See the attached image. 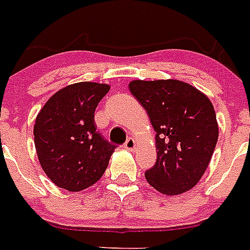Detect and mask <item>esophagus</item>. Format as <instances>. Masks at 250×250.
I'll return each mask as SVG.
<instances>
[{
	"label": "esophagus",
	"instance_id": "esophagus-1",
	"mask_svg": "<svg viewBox=\"0 0 250 250\" xmlns=\"http://www.w3.org/2000/svg\"><path fill=\"white\" fill-rule=\"evenodd\" d=\"M137 141H135L134 138H129L126 142H125V145H124V147L126 149H129V151H134L135 148H137Z\"/></svg>",
	"mask_w": 250,
	"mask_h": 250
}]
</instances>
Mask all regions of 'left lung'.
I'll use <instances>...</instances> for the list:
<instances>
[{
    "label": "left lung",
    "instance_id": "left-lung-1",
    "mask_svg": "<svg viewBox=\"0 0 250 250\" xmlns=\"http://www.w3.org/2000/svg\"><path fill=\"white\" fill-rule=\"evenodd\" d=\"M131 94L148 113L156 131V164L146 171L153 188L169 196L197 185L218 141V123L210 99L179 80H134Z\"/></svg>",
    "mask_w": 250,
    "mask_h": 250
}]
</instances>
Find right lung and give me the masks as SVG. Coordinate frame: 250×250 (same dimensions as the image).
Instances as JSON below:
<instances>
[{
	"mask_svg": "<svg viewBox=\"0 0 250 250\" xmlns=\"http://www.w3.org/2000/svg\"><path fill=\"white\" fill-rule=\"evenodd\" d=\"M108 91L107 83H72L54 94L36 117L37 157L58 187L77 192L104 174L116 146L97 131L94 112Z\"/></svg>",
	"mask_w": 250,
	"mask_h": 250,
	"instance_id": "obj_1",
	"label": "right lung"
}]
</instances>
